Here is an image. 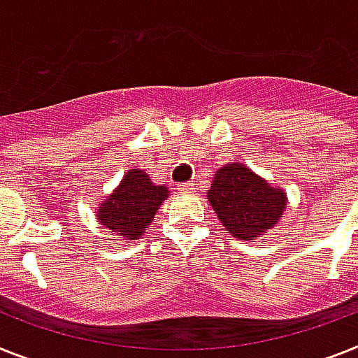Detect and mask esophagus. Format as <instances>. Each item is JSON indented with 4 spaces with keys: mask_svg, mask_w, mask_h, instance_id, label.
Instances as JSON below:
<instances>
[{
    "mask_svg": "<svg viewBox=\"0 0 358 358\" xmlns=\"http://www.w3.org/2000/svg\"><path fill=\"white\" fill-rule=\"evenodd\" d=\"M179 190H181V192H194V182H181V185H179Z\"/></svg>",
    "mask_w": 358,
    "mask_h": 358,
    "instance_id": "34e87169",
    "label": "esophagus"
}]
</instances>
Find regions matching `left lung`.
Here are the masks:
<instances>
[{
  "label": "left lung",
  "mask_w": 358,
  "mask_h": 358,
  "mask_svg": "<svg viewBox=\"0 0 358 358\" xmlns=\"http://www.w3.org/2000/svg\"><path fill=\"white\" fill-rule=\"evenodd\" d=\"M208 201L230 234L247 241L276 225L285 210L282 192L239 162L215 172Z\"/></svg>",
  "instance_id": "obj_1"
}]
</instances>
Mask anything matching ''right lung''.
Segmentation results:
<instances>
[{
    "label": "right lung",
    "mask_w": 358,
    "mask_h": 358,
    "mask_svg": "<svg viewBox=\"0 0 358 358\" xmlns=\"http://www.w3.org/2000/svg\"><path fill=\"white\" fill-rule=\"evenodd\" d=\"M168 197V188L155 186L144 170H129L117 190L100 205V223L120 238L138 239Z\"/></svg>",
    "instance_id": "obj_1"
}]
</instances>
